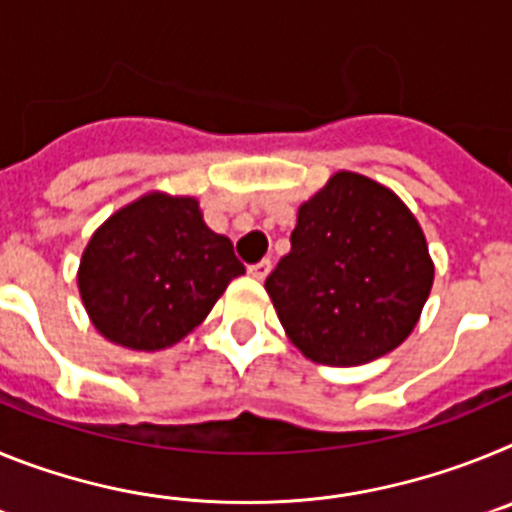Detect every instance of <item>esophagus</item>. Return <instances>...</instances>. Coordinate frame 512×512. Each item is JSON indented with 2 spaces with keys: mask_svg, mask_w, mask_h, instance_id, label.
Here are the masks:
<instances>
[{
  "mask_svg": "<svg viewBox=\"0 0 512 512\" xmlns=\"http://www.w3.org/2000/svg\"><path fill=\"white\" fill-rule=\"evenodd\" d=\"M269 271H271V261L269 259H261L259 264L248 266V274H251L253 279H264Z\"/></svg>",
  "mask_w": 512,
  "mask_h": 512,
  "instance_id": "obj_1",
  "label": "esophagus"
}]
</instances>
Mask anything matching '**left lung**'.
<instances>
[{"mask_svg":"<svg viewBox=\"0 0 512 512\" xmlns=\"http://www.w3.org/2000/svg\"><path fill=\"white\" fill-rule=\"evenodd\" d=\"M266 292L289 341L325 366H359L410 336L433 284L413 212L390 189L341 171L300 207Z\"/></svg>","mask_w":512,"mask_h":512,"instance_id":"8db88e82","label":"left lung"}]
</instances>
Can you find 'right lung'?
I'll return each instance as SVG.
<instances>
[{"label": "right lung", "instance_id": "add662e5", "mask_svg": "<svg viewBox=\"0 0 512 512\" xmlns=\"http://www.w3.org/2000/svg\"><path fill=\"white\" fill-rule=\"evenodd\" d=\"M246 266L197 200L148 194L92 235L79 266L89 318L112 343L158 351L194 330Z\"/></svg>", "mask_w": 512, "mask_h": 512}]
</instances>
